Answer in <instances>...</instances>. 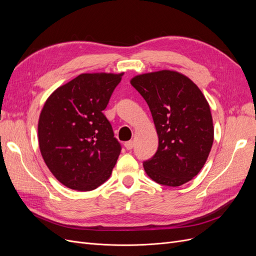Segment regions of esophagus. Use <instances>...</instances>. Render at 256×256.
I'll list each match as a JSON object with an SVG mask.
<instances>
[{"mask_svg": "<svg viewBox=\"0 0 256 256\" xmlns=\"http://www.w3.org/2000/svg\"><path fill=\"white\" fill-rule=\"evenodd\" d=\"M125 147L127 150H132L134 148V141H128L125 143Z\"/></svg>", "mask_w": 256, "mask_h": 256, "instance_id": "1", "label": "esophagus"}]
</instances>
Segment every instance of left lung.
I'll list each match as a JSON object with an SVG mask.
<instances>
[{
	"label": "left lung",
	"mask_w": 256,
	"mask_h": 256,
	"mask_svg": "<svg viewBox=\"0 0 256 256\" xmlns=\"http://www.w3.org/2000/svg\"><path fill=\"white\" fill-rule=\"evenodd\" d=\"M150 106L158 134V150L143 162L156 182L178 187L204 166L214 142L210 108L187 76L171 70L136 76L131 80Z\"/></svg>",
	"instance_id": "left-lung-1"
}]
</instances>
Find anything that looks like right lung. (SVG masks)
Instances as JSON below:
<instances>
[{"mask_svg": "<svg viewBox=\"0 0 256 256\" xmlns=\"http://www.w3.org/2000/svg\"><path fill=\"white\" fill-rule=\"evenodd\" d=\"M122 74H83L46 102L38 122L42 156L66 187L90 191L110 177L122 145L104 110Z\"/></svg>", "mask_w": 256, "mask_h": 256, "instance_id": "obj_1", "label": "right lung"}]
</instances>
